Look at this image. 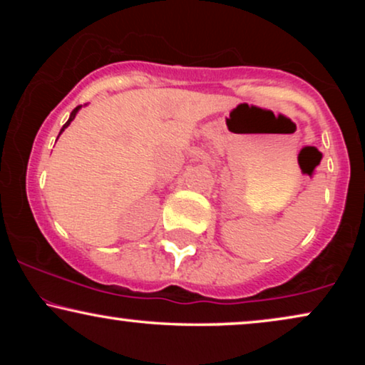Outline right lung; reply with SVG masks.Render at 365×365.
<instances>
[{"label": "right lung", "mask_w": 365, "mask_h": 365, "mask_svg": "<svg viewBox=\"0 0 365 365\" xmlns=\"http://www.w3.org/2000/svg\"><path fill=\"white\" fill-rule=\"evenodd\" d=\"M79 109H81V106H76V108H74L73 109V111H71V114H69V119H68V121H66V124H64V126L61 128V131H59V134H61L63 131H64V129H66L68 126H69V124H71V121H73V119L74 118H76V114H78V111H79ZM59 138V136H58Z\"/></svg>", "instance_id": "add662e5"}]
</instances>
